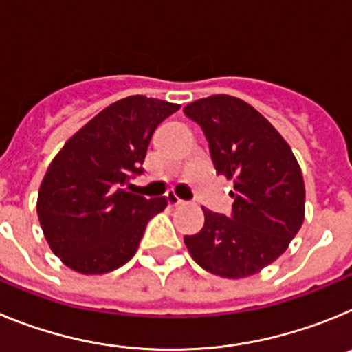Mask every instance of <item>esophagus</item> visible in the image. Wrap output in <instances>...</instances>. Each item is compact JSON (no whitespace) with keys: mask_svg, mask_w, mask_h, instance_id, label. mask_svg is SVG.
Wrapping results in <instances>:
<instances>
[{"mask_svg":"<svg viewBox=\"0 0 352 352\" xmlns=\"http://www.w3.org/2000/svg\"><path fill=\"white\" fill-rule=\"evenodd\" d=\"M167 203H169V206H179V204H183V201L174 192H167Z\"/></svg>","mask_w":352,"mask_h":352,"instance_id":"34e87169","label":"esophagus"}]
</instances>
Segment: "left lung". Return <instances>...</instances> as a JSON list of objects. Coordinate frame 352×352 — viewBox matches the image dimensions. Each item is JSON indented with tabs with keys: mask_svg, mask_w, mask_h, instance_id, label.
Returning a JSON list of instances; mask_svg holds the SVG:
<instances>
[{
	"mask_svg": "<svg viewBox=\"0 0 352 352\" xmlns=\"http://www.w3.org/2000/svg\"><path fill=\"white\" fill-rule=\"evenodd\" d=\"M201 125L217 173L234 183L232 214L204 211V227L185 236L192 259L213 275H256L287 250L305 220L300 164L275 126L250 104L211 95L186 105Z\"/></svg>",
	"mask_w": 352,
	"mask_h": 352,
	"instance_id": "8db88e82",
	"label": "left lung"
}]
</instances>
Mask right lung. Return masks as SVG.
I'll return each instance as SVG.
<instances>
[{
  "mask_svg": "<svg viewBox=\"0 0 352 352\" xmlns=\"http://www.w3.org/2000/svg\"><path fill=\"white\" fill-rule=\"evenodd\" d=\"M179 109L133 95L114 102L65 142L43 176L36 213L49 247L65 266L102 275L129 263L146 226L167 199L130 194V176L142 173L149 141Z\"/></svg>",
  "mask_w": 352,
  "mask_h": 352,
  "instance_id": "right-lung-1",
  "label": "right lung"
}]
</instances>
